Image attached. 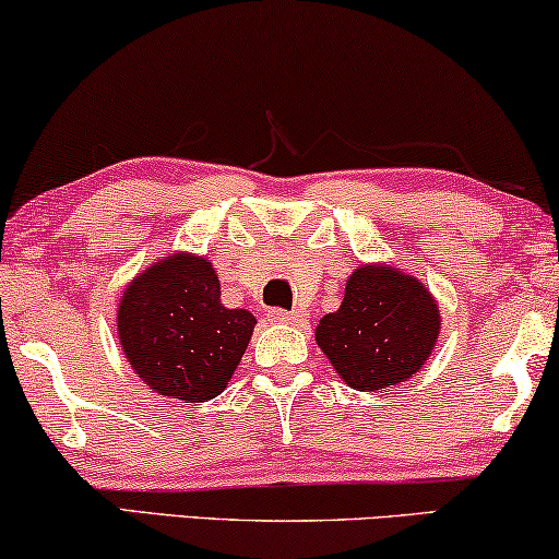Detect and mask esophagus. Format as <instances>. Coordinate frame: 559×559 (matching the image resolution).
I'll return each mask as SVG.
<instances>
[{"mask_svg":"<svg viewBox=\"0 0 559 559\" xmlns=\"http://www.w3.org/2000/svg\"><path fill=\"white\" fill-rule=\"evenodd\" d=\"M270 320H274V323H300L302 320V312L300 310H282V308H272L270 312Z\"/></svg>","mask_w":559,"mask_h":559,"instance_id":"obj_1","label":"esophagus"}]
</instances>
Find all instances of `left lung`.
<instances>
[{"label":"left lung","instance_id":"8db88e82","mask_svg":"<svg viewBox=\"0 0 559 559\" xmlns=\"http://www.w3.org/2000/svg\"><path fill=\"white\" fill-rule=\"evenodd\" d=\"M440 323L438 300L423 282L389 264H361L341 308L318 323L316 341L350 389L377 392L423 369Z\"/></svg>","mask_w":559,"mask_h":559}]
</instances>
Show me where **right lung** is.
<instances>
[{
	"instance_id": "right-lung-1",
	"label": "right lung",
	"mask_w": 559,
	"mask_h": 559,
	"mask_svg": "<svg viewBox=\"0 0 559 559\" xmlns=\"http://www.w3.org/2000/svg\"><path fill=\"white\" fill-rule=\"evenodd\" d=\"M254 325L249 310L224 308L209 259L186 251L136 274L117 310L119 343L136 377L182 402L224 392Z\"/></svg>"
}]
</instances>
